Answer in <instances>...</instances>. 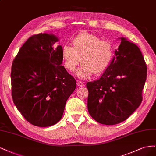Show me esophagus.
Masks as SVG:
<instances>
[{"mask_svg":"<svg viewBox=\"0 0 156 156\" xmlns=\"http://www.w3.org/2000/svg\"><path fill=\"white\" fill-rule=\"evenodd\" d=\"M77 85H78V86H80V87H82V86H84L85 84L83 83V82H81V81H78L77 82Z\"/></svg>","mask_w":156,"mask_h":156,"instance_id":"34e87169","label":"esophagus"}]
</instances>
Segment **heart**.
<instances>
[{
    "label": "heart",
    "instance_id": "obj_1",
    "mask_svg": "<svg viewBox=\"0 0 156 156\" xmlns=\"http://www.w3.org/2000/svg\"><path fill=\"white\" fill-rule=\"evenodd\" d=\"M73 47L64 44L62 56L63 65L67 71H74L80 62L76 75L82 79L92 74H100L105 71L112 61L113 48L112 43L101 40L92 34L83 32L73 39Z\"/></svg>",
    "mask_w": 156,
    "mask_h": 156
}]
</instances>
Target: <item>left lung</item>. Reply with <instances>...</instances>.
I'll list each match as a JSON object with an SVG mask.
<instances>
[{
  "label": "left lung",
  "mask_w": 156,
  "mask_h": 156,
  "mask_svg": "<svg viewBox=\"0 0 156 156\" xmlns=\"http://www.w3.org/2000/svg\"><path fill=\"white\" fill-rule=\"evenodd\" d=\"M115 57L98 80L86 85L90 115L100 124L114 125L124 121L142 102L147 67L140 49L124 37Z\"/></svg>",
  "instance_id": "1"
}]
</instances>
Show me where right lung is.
<instances>
[{
  "label": "right lung",
  "mask_w": 156,
  "mask_h": 156,
  "mask_svg": "<svg viewBox=\"0 0 156 156\" xmlns=\"http://www.w3.org/2000/svg\"><path fill=\"white\" fill-rule=\"evenodd\" d=\"M58 41L53 34L34 35L12 63L13 101L24 118L39 127L59 121L76 86V80L61 65L62 47L54 46Z\"/></svg>",
  "instance_id": "obj_1"
}]
</instances>
